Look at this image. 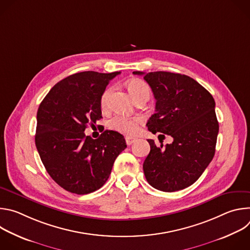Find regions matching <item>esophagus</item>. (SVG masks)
Masks as SVG:
<instances>
[{
  "mask_svg": "<svg viewBox=\"0 0 250 250\" xmlns=\"http://www.w3.org/2000/svg\"><path fill=\"white\" fill-rule=\"evenodd\" d=\"M134 141H135V138H133V137H131V136H126V137H125V142H126L127 146L132 145Z\"/></svg>",
  "mask_w": 250,
  "mask_h": 250,
  "instance_id": "obj_1",
  "label": "esophagus"
}]
</instances>
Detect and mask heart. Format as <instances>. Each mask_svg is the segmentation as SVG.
Listing matches in <instances>:
<instances>
[{
	"mask_svg": "<svg viewBox=\"0 0 250 250\" xmlns=\"http://www.w3.org/2000/svg\"><path fill=\"white\" fill-rule=\"evenodd\" d=\"M127 90L129 95L133 99V101L142 98V97H149L150 89L148 85L142 80L132 79L127 83ZM112 92V88L106 89L102 97H101V106L104 108L108 103L109 96ZM140 124V119L136 117H125V116H116L110 121V127L116 131L126 135H134L138 131V125Z\"/></svg>",
	"mask_w": 250,
	"mask_h": 250,
	"instance_id": "heart-1",
	"label": "heart"
}]
</instances>
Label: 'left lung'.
<instances>
[{
	"mask_svg": "<svg viewBox=\"0 0 250 250\" xmlns=\"http://www.w3.org/2000/svg\"><path fill=\"white\" fill-rule=\"evenodd\" d=\"M132 73L144 76L156 100V113L146 124L148 130L173 137L165 146H156L154 140L147 139L146 180L163 192L185 189L199 179L215 155L219 133L215 100L187 75L165 71Z\"/></svg>",
	"mask_w": 250,
	"mask_h": 250,
	"instance_id": "8db88e82",
	"label": "left lung"
}]
</instances>
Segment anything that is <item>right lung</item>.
<instances>
[{"mask_svg": "<svg viewBox=\"0 0 250 250\" xmlns=\"http://www.w3.org/2000/svg\"><path fill=\"white\" fill-rule=\"evenodd\" d=\"M120 73L85 71L70 75L40 104L35 146L47 173L68 192L85 195L100 189L126 147L118 131L104 130L97 139L84 133L88 125L102 119L101 97Z\"/></svg>", "mask_w": 250, "mask_h": 250, "instance_id": "1", "label": "right lung"}]
</instances>
